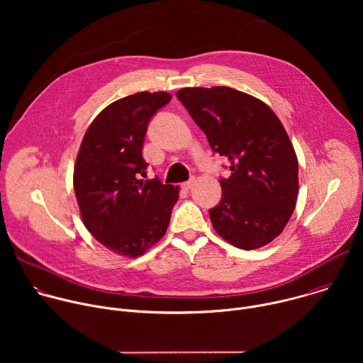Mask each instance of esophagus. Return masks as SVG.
<instances>
[{"mask_svg": "<svg viewBox=\"0 0 363 363\" xmlns=\"http://www.w3.org/2000/svg\"><path fill=\"white\" fill-rule=\"evenodd\" d=\"M194 182H195V179L192 178V179L186 181V182H184V184H181V188H182L184 191H188V189H191V188L194 186Z\"/></svg>", "mask_w": 363, "mask_h": 363, "instance_id": "1", "label": "esophagus"}]
</instances>
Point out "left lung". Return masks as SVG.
Returning <instances> with one entry per match:
<instances>
[{
    "label": "left lung",
    "instance_id": "left-lung-1",
    "mask_svg": "<svg viewBox=\"0 0 363 363\" xmlns=\"http://www.w3.org/2000/svg\"><path fill=\"white\" fill-rule=\"evenodd\" d=\"M177 97L231 171L210 210L214 230L241 250L269 244L289 223L298 192L297 157L281 122L262 100L225 86L186 87Z\"/></svg>",
    "mask_w": 363,
    "mask_h": 363
}]
</instances>
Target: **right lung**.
<instances>
[{
	"instance_id": "right-lung-1",
	"label": "right lung",
	"mask_w": 363,
	"mask_h": 363,
	"mask_svg": "<svg viewBox=\"0 0 363 363\" xmlns=\"http://www.w3.org/2000/svg\"><path fill=\"white\" fill-rule=\"evenodd\" d=\"M165 91L119 99L91 122L76 160L73 185L90 234L106 248L139 257L167 233L178 186L143 181L142 147L152 116L168 105Z\"/></svg>"
}]
</instances>
